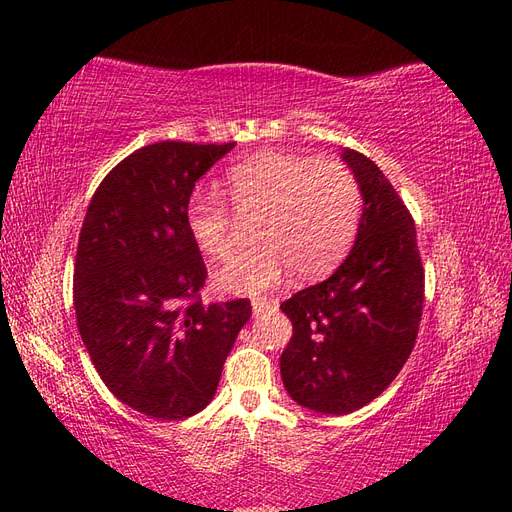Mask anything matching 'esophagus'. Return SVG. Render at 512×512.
<instances>
[{
  "label": "esophagus",
  "instance_id": "esophagus-1",
  "mask_svg": "<svg viewBox=\"0 0 512 512\" xmlns=\"http://www.w3.org/2000/svg\"><path fill=\"white\" fill-rule=\"evenodd\" d=\"M268 308H270V299H266V297L253 299V314H262V312H266Z\"/></svg>",
  "mask_w": 512,
  "mask_h": 512
}]
</instances>
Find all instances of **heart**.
Here are the masks:
<instances>
[{"label":"heart","instance_id":"heart-1","mask_svg":"<svg viewBox=\"0 0 512 512\" xmlns=\"http://www.w3.org/2000/svg\"><path fill=\"white\" fill-rule=\"evenodd\" d=\"M224 195L239 217H257V244L213 273V286L228 295H259L290 268L299 279L330 273L354 242L363 206L361 187L343 162L275 151L228 169ZM184 224L202 255L224 257L231 248L235 217L211 195H191Z\"/></svg>","mask_w":512,"mask_h":512}]
</instances>
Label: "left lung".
<instances>
[{"label":"left lung","instance_id":"8db88e82","mask_svg":"<svg viewBox=\"0 0 512 512\" xmlns=\"http://www.w3.org/2000/svg\"><path fill=\"white\" fill-rule=\"evenodd\" d=\"M363 195L356 242L317 286L281 303L292 339L281 378L301 407L343 416L378 398L418 336L424 270L416 226L396 189L367 156L343 149Z\"/></svg>","mask_w":512,"mask_h":512}]
</instances>
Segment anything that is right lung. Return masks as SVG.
<instances>
[{
    "mask_svg": "<svg viewBox=\"0 0 512 512\" xmlns=\"http://www.w3.org/2000/svg\"><path fill=\"white\" fill-rule=\"evenodd\" d=\"M235 143L162 140L118 162L85 213L76 325L96 372L132 409L182 420L215 396L250 301L204 306L206 266L184 224L198 182Z\"/></svg>",
    "mask_w": 512,
    "mask_h": 512,
    "instance_id": "add662e5",
    "label": "right lung"
}]
</instances>
